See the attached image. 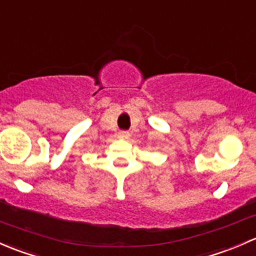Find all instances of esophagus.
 Wrapping results in <instances>:
<instances>
[{
  "label": "esophagus",
  "mask_w": 256,
  "mask_h": 256,
  "mask_svg": "<svg viewBox=\"0 0 256 256\" xmlns=\"http://www.w3.org/2000/svg\"><path fill=\"white\" fill-rule=\"evenodd\" d=\"M118 136H120V138H122V139H127L129 136V133H128V132H126V130H120V132H118Z\"/></svg>",
  "instance_id": "34e87169"
}]
</instances>
